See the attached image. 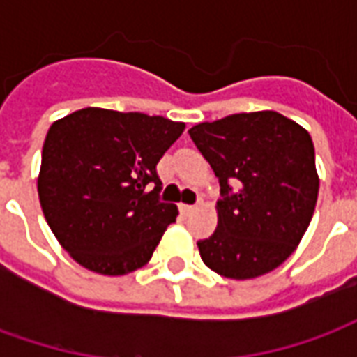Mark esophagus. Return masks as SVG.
Returning a JSON list of instances; mask_svg holds the SVG:
<instances>
[{"label":"esophagus","instance_id":"34e87169","mask_svg":"<svg viewBox=\"0 0 357 357\" xmlns=\"http://www.w3.org/2000/svg\"><path fill=\"white\" fill-rule=\"evenodd\" d=\"M179 210H181V214H191L195 210V206H191V204H179Z\"/></svg>","mask_w":357,"mask_h":357}]
</instances>
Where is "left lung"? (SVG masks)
<instances>
[{
	"instance_id": "left-lung-1",
	"label": "left lung",
	"mask_w": 357,
	"mask_h": 357,
	"mask_svg": "<svg viewBox=\"0 0 357 357\" xmlns=\"http://www.w3.org/2000/svg\"><path fill=\"white\" fill-rule=\"evenodd\" d=\"M220 181L218 227L202 262L229 279L264 275L298 247L319 178L310 133L275 110L241 112L189 130Z\"/></svg>"
}]
</instances>
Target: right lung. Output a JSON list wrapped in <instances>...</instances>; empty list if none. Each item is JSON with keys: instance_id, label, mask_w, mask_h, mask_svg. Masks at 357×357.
<instances>
[{"instance_id": "1", "label": "right lung", "mask_w": 357, "mask_h": 357, "mask_svg": "<svg viewBox=\"0 0 357 357\" xmlns=\"http://www.w3.org/2000/svg\"><path fill=\"white\" fill-rule=\"evenodd\" d=\"M183 130L164 116L97 107L51 126L38 195L51 231L80 266L126 275L151 260L178 216L158 197L156 164Z\"/></svg>"}]
</instances>
